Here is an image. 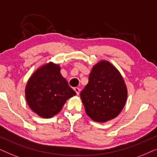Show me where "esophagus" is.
<instances>
[{
  "instance_id": "34e87169",
  "label": "esophagus",
  "mask_w": 157,
  "mask_h": 157,
  "mask_svg": "<svg viewBox=\"0 0 157 157\" xmlns=\"http://www.w3.org/2000/svg\"><path fill=\"white\" fill-rule=\"evenodd\" d=\"M75 91L76 92V94L77 95H79V94H80V88H79V87H75Z\"/></svg>"
}]
</instances>
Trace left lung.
I'll list each match as a JSON object with an SVG mask.
<instances>
[{
	"instance_id": "left-lung-1",
	"label": "left lung",
	"mask_w": 157,
	"mask_h": 157,
	"mask_svg": "<svg viewBox=\"0 0 157 157\" xmlns=\"http://www.w3.org/2000/svg\"><path fill=\"white\" fill-rule=\"evenodd\" d=\"M80 97L90 118L97 122H106L116 118L123 110L127 88L118 70L103 60L92 69L89 82Z\"/></svg>"
}]
</instances>
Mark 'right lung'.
Here are the masks:
<instances>
[{"label": "right lung", "mask_w": 157, "mask_h": 157, "mask_svg": "<svg viewBox=\"0 0 157 157\" xmlns=\"http://www.w3.org/2000/svg\"><path fill=\"white\" fill-rule=\"evenodd\" d=\"M25 93L31 109L45 118L58 113L66 100L76 95L60 74L59 66L52 62L42 66L31 75Z\"/></svg>", "instance_id": "add662e5"}]
</instances>
